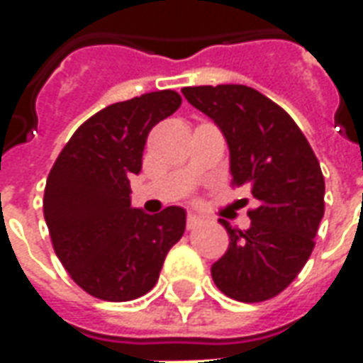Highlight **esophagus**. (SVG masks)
Wrapping results in <instances>:
<instances>
[{"mask_svg": "<svg viewBox=\"0 0 363 363\" xmlns=\"http://www.w3.org/2000/svg\"><path fill=\"white\" fill-rule=\"evenodd\" d=\"M200 223H202V218H200V216H196L194 212H189V216H186V228L196 229Z\"/></svg>", "mask_w": 363, "mask_h": 363, "instance_id": "esophagus-1", "label": "esophagus"}]
</instances>
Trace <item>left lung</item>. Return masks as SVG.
Instances as JSON below:
<instances>
[{
  "label": "left lung",
  "mask_w": 363,
  "mask_h": 363,
  "mask_svg": "<svg viewBox=\"0 0 363 363\" xmlns=\"http://www.w3.org/2000/svg\"><path fill=\"white\" fill-rule=\"evenodd\" d=\"M194 108L216 122L229 147L235 186L259 200L251 228L228 229L229 249L212 264L216 286L243 303L288 288L315 247L325 213V179L303 132L288 112L247 85L184 87Z\"/></svg>",
  "instance_id": "left-lung-1"
}]
</instances>
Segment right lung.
<instances>
[{
	"label": "right lung",
	"mask_w": 363,
	"mask_h": 363,
	"mask_svg": "<svg viewBox=\"0 0 363 363\" xmlns=\"http://www.w3.org/2000/svg\"><path fill=\"white\" fill-rule=\"evenodd\" d=\"M182 99L171 89L108 104L75 130L44 189V220L72 280L104 301H130L159 280L186 212L145 213L130 204V177L142 171L151 128Z\"/></svg>",
	"instance_id": "right-lung-1"
}]
</instances>
